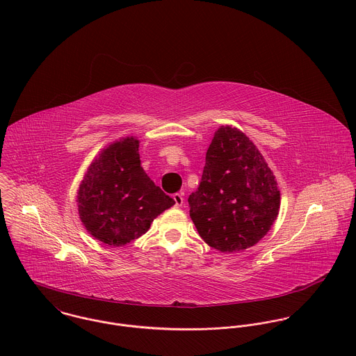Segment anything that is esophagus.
I'll return each instance as SVG.
<instances>
[{
    "instance_id": "obj_1",
    "label": "esophagus",
    "mask_w": 356,
    "mask_h": 356,
    "mask_svg": "<svg viewBox=\"0 0 356 356\" xmlns=\"http://www.w3.org/2000/svg\"><path fill=\"white\" fill-rule=\"evenodd\" d=\"M172 199H174L175 207H181V205L184 204V196H182V193H175V195H172Z\"/></svg>"
}]
</instances>
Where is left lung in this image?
<instances>
[{
	"label": "left lung",
	"instance_id": "8db88e82",
	"mask_svg": "<svg viewBox=\"0 0 356 356\" xmlns=\"http://www.w3.org/2000/svg\"><path fill=\"white\" fill-rule=\"evenodd\" d=\"M188 202L204 241L232 254L267 234L278 215L280 191L254 143L236 127L222 126L205 154L202 182Z\"/></svg>",
	"mask_w": 356,
	"mask_h": 356
}]
</instances>
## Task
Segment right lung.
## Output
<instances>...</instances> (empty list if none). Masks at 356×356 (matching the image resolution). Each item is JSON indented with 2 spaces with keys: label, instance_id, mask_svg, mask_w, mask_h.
Returning <instances> with one entry per match:
<instances>
[{
  "label": "right lung",
  "instance_id": "obj_1",
  "mask_svg": "<svg viewBox=\"0 0 356 356\" xmlns=\"http://www.w3.org/2000/svg\"><path fill=\"white\" fill-rule=\"evenodd\" d=\"M138 147L133 137L111 144L79 186L81 220L104 244L122 247L141 237L157 215L174 205L141 167Z\"/></svg>",
  "mask_w": 356,
  "mask_h": 356
}]
</instances>
